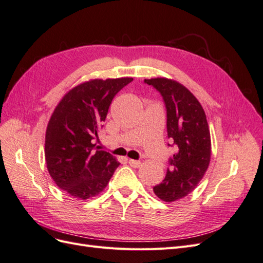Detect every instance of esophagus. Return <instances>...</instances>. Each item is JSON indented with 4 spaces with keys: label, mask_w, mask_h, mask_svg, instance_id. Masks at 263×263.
<instances>
[{
    "label": "esophagus",
    "mask_w": 263,
    "mask_h": 263,
    "mask_svg": "<svg viewBox=\"0 0 263 263\" xmlns=\"http://www.w3.org/2000/svg\"><path fill=\"white\" fill-rule=\"evenodd\" d=\"M128 163H129L132 166H134V168H139L140 164H141L140 161H138V160H133V159H129Z\"/></svg>",
    "instance_id": "obj_1"
}]
</instances>
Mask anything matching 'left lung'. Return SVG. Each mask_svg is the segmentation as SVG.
<instances>
[{
    "mask_svg": "<svg viewBox=\"0 0 263 263\" xmlns=\"http://www.w3.org/2000/svg\"><path fill=\"white\" fill-rule=\"evenodd\" d=\"M145 82L161 93L168 137L178 147L164 180L154 186L155 194L170 203L185 197L203 179L211 161V133L201 103L184 85L168 78L146 79Z\"/></svg>",
    "mask_w": 263,
    "mask_h": 263,
    "instance_id": "obj_1",
    "label": "left lung"
}]
</instances>
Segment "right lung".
Segmentation results:
<instances>
[{"mask_svg":"<svg viewBox=\"0 0 263 263\" xmlns=\"http://www.w3.org/2000/svg\"><path fill=\"white\" fill-rule=\"evenodd\" d=\"M132 81L92 79L69 90L55 106L46 129V164L55 184L72 197L99 195L119 165L114 156L95 149L93 140L114 97Z\"/></svg>","mask_w":263,"mask_h":263,"instance_id":"1","label":"right lung"}]
</instances>
